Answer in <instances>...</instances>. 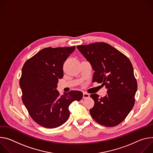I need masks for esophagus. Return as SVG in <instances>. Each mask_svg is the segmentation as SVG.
<instances>
[{
	"instance_id": "obj_1",
	"label": "esophagus",
	"mask_w": 153,
	"mask_h": 153,
	"mask_svg": "<svg viewBox=\"0 0 153 153\" xmlns=\"http://www.w3.org/2000/svg\"><path fill=\"white\" fill-rule=\"evenodd\" d=\"M89 97V94H88L86 92H83V95H82V98L85 99V98H88Z\"/></svg>"
}]
</instances>
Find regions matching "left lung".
Instances as JSON below:
<instances>
[{"label":"left lung","mask_w":153,"mask_h":153,"mask_svg":"<svg viewBox=\"0 0 153 153\" xmlns=\"http://www.w3.org/2000/svg\"><path fill=\"white\" fill-rule=\"evenodd\" d=\"M79 52L91 63L94 73L92 82L102 83L108 95L94 100L90 114L99 124L113 127L122 123L135 103L137 82L129 58L109 44L100 42L78 45Z\"/></svg>","instance_id":"1"}]
</instances>
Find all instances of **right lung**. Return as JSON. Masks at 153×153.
I'll list each match as a JSON object with an SVG mask.
<instances>
[{
    "mask_svg": "<svg viewBox=\"0 0 153 153\" xmlns=\"http://www.w3.org/2000/svg\"><path fill=\"white\" fill-rule=\"evenodd\" d=\"M75 46L47 47L24 63L19 85L22 102L32 119L46 128L64 124L70 115L69 105L82 98L81 91H71L60 95L56 89L63 77V64Z\"/></svg>",
    "mask_w": 153,
    "mask_h": 153,
    "instance_id": "add662e5",
    "label": "right lung"
}]
</instances>
